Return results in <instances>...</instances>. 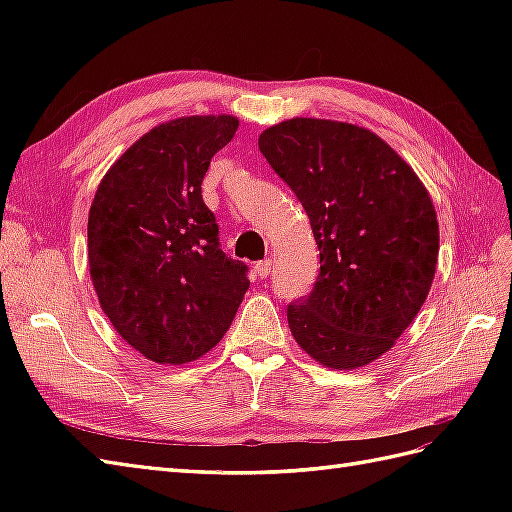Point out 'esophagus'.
<instances>
[{
	"label": "esophagus",
	"instance_id": "1",
	"mask_svg": "<svg viewBox=\"0 0 512 512\" xmlns=\"http://www.w3.org/2000/svg\"><path fill=\"white\" fill-rule=\"evenodd\" d=\"M273 270H275V262H273V259H264V262H257V264H255V275H257L259 279L268 277L270 273H273Z\"/></svg>",
	"mask_w": 512,
	"mask_h": 512
}]
</instances>
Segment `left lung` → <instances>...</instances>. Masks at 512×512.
<instances>
[{"label": "left lung", "mask_w": 512, "mask_h": 512, "mask_svg": "<svg viewBox=\"0 0 512 512\" xmlns=\"http://www.w3.org/2000/svg\"><path fill=\"white\" fill-rule=\"evenodd\" d=\"M259 151L310 217L321 270L288 306L314 361L354 369L383 356L416 319L436 275V209L413 169L365 127L290 118Z\"/></svg>", "instance_id": "obj_1"}]
</instances>
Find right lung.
Here are the masks:
<instances>
[{
	"mask_svg": "<svg viewBox=\"0 0 512 512\" xmlns=\"http://www.w3.org/2000/svg\"><path fill=\"white\" fill-rule=\"evenodd\" d=\"M235 116H187L151 129L96 189L88 220L90 275L116 332L149 361L182 365L222 341L250 281L220 248L202 200L211 158Z\"/></svg>",
	"mask_w": 512,
	"mask_h": 512,
	"instance_id": "add662e5",
	"label": "right lung"
}]
</instances>
